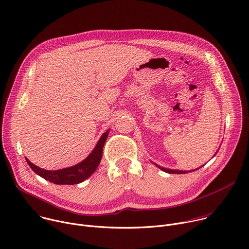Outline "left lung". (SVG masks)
I'll return each mask as SVG.
<instances>
[{"mask_svg":"<svg viewBox=\"0 0 249 249\" xmlns=\"http://www.w3.org/2000/svg\"><path fill=\"white\" fill-rule=\"evenodd\" d=\"M162 171L166 172V173H169V174H184L185 172L183 171H178V170H170V169H165V168H161L160 166H158Z\"/></svg>","mask_w":249,"mask_h":249,"instance_id":"obj_1","label":"left lung"}]
</instances>
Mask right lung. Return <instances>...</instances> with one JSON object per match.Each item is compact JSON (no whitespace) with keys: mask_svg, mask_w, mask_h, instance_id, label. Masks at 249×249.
<instances>
[{"mask_svg":"<svg viewBox=\"0 0 249 249\" xmlns=\"http://www.w3.org/2000/svg\"><path fill=\"white\" fill-rule=\"evenodd\" d=\"M109 130H107L101 138L99 139L96 147L92 153L81 163L67 169H62L58 171H47L37 166L33 165L26 159L27 164L29 167L40 177L49 180L50 182H53L55 184H77L88 178L98 168V165L100 164L102 153H103V147L108 137Z\"/></svg>","mask_w":249,"mask_h":249,"instance_id":"1","label":"right lung"}]
</instances>
